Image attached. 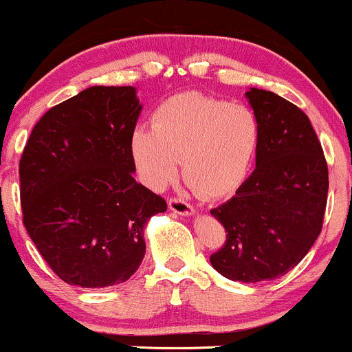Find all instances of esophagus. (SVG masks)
<instances>
[{
  "label": "esophagus",
  "mask_w": 352,
  "mask_h": 352,
  "mask_svg": "<svg viewBox=\"0 0 352 352\" xmlns=\"http://www.w3.org/2000/svg\"><path fill=\"white\" fill-rule=\"evenodd\" d=\"M168 208L172 212H175V214H180V215H192V214H194V207H192L188 202H185L184 199H180V197H170V199H168Z\"/></svg>",
  "instance_id": "esophagus-1"
}]
</instances>
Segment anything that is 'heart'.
<instances>
[{"label": "heart", "mask_w": 352, "mask_h": 352, "mask_svg": "<svg viewBox=\"0 0 352 352\" xmlns=\"http://www.w3.org/2000/svg\"><path fill=\"white\" fill-rule=\"evenodd\" d=\"M257 113L244 103L185 91L162 102L152 129L135 126L130 157L146 187L162 190L179 175L204 199L234 194L252 167L261 145Z\"/></svg>", "instance_id": "b5f03b06"}]
</instances>
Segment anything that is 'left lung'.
Wrapping results in <instances>:
<instances>
[{
	"label": "left lung",
	"mask_w": 352,
	"mask_h": 352,
	"mask_svg": "<svg viewBox=\"0 0 352 352\" xmlns=\"http://www.w3.org/2000/svg\"><path fill=\"white\" fill-rule=\"evenodd\" d=\"M261 120L256 170L210 214L227 232L210 256L230 280H272L294 269L322 229L329 173L311 120L294 103L267 90L245 94Z\"/></svg>",
	"instance_id": "1"
}]
</instances>
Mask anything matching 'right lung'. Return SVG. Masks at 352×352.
<instances>
[{
	"instance_id": "obj_1",
	"label": "right lung",
	"mask_w": 352,
	"mask_h": 352,
	"mask_svg": "<svg viewBox=\"0 0 352 352\" xmlns=\"http://www.w3.org/2000/svg\"><path fill=\"white\" fill-rule=\"evenodd\" d=\"M140 111L133 87H90L50 108L23 150V223L69 285L129 280L144 261L146 222L167 210L133 179L129 142Z\"/></svg>"
}]
</instances>
